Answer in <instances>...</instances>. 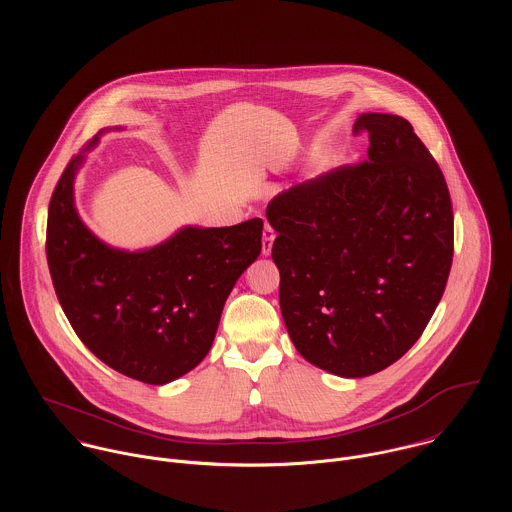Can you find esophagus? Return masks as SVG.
<instances>
[{"instance_id":"34e87169","label":"esophagus","mask_w":512,"mask_h":512,"mask_svg":"<svg viewBox=\"0 0 512 512\" xmlns=\"http://www.w3.org/2000/svg\"><path fill=\"white\" fill-rule=\"evenodd\" d=\"M274 240H276V232L272 230L270 224H266V226H264V232H262V254H264V256H270V254H272Z\"/></svg>"}]
</instances>
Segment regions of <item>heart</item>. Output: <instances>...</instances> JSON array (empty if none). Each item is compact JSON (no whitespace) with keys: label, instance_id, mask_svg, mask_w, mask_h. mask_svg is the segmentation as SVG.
Returning <instances> with one entry per match:
<instances>
[{"label":"heart","instance_id":"b5f03b06","mask_svg":"<svg viewBox=\"0 0 512 512\" xmlns=\"http://www.w3.org/2000/svg\"><path fill=\"white\" fill-rule=\"evenodd\" d=\"M325 163H327V159H325V161H323V165H325Z\"/></svg>","mask_w":512,"mask_h":512}]
</instances>
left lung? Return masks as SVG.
I'll use <instances>...</instances> for the list:
<instances>
[{
    "label": "left lung",
    "mask_w": 512,
    "mask_h": 512,
    "mask_svg": "<svg viewBox=\"0 0 512 512\" xmlns=\"http://www.w3.org/2000/svg\"><path fill=\"white\" fill-rule=\"evenodd\" d=\"M366 159L274 197L280 307L297 353L343 378L396 363L424 333L453 258L443 173L408 120L366 112Z\"/></svg>",
    "instance_id": "8db88e82"
}]
</instances>
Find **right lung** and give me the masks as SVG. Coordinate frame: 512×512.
Here are the masks:
<instances>
[{
    "label": "right lung",
    "mask_w": 512,
    "mask_h": 512,
    "mask_svg": "<svg viewBox=\"0 0 512 512\" xmlns=\"http://www.w3.org/2000/svg\"><path fill=\"white\" fill-rule=\"evenodd\" d=\"M110 130L61 175L49 203L47 262L59 303L88 351L130 378L161 386L211 351L226 297L260 256L264 222L187 224L149 248L110 246L84 224L74 203L86 153Z\"/></svg>",
    "instance_id": "add662e5"
}]
</instances>
